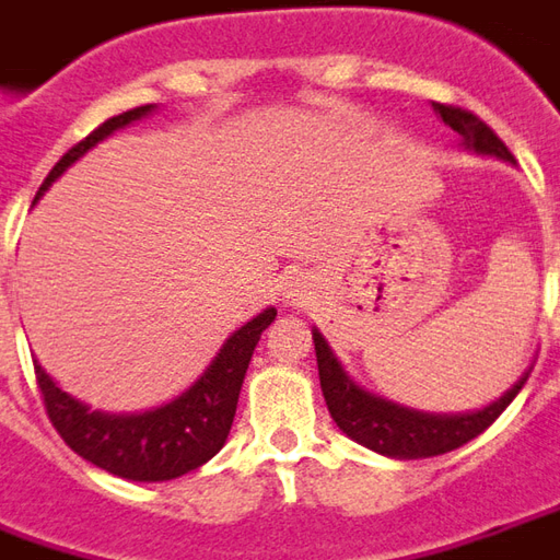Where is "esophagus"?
<instances>
[{"instance_id": "esophagus-1", "label": "esophagus", "mask_w": 560, "mask_h": 560, "mask_svg": "<svg viewBox=\"0 0 560 560\" xmlns=\"http://www.w3.org/2000/svg\"><path fill=\"white\" fill-rule=\"evenodd\" d=\"M287 295H295V299H299V289H289Z\"/></svg>"}]
</instances>
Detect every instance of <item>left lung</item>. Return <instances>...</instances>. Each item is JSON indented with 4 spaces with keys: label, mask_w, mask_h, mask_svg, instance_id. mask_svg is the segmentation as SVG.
I'll return each instance as SVG.
<instances>
[{
    "label": "left lung",
    "mask_w": 560,
    "mask_h": 560,
    "mask_svg": "<svg viewBox=\"0 0 560 560\" xmlns=\"http://www.w3.org/2000/svg\"><path fill=\"white\" fill-rule=\"evenodd\" d=\"M433 109L439 112V118L451 130H457L464 137L466 149H472L479 155L515 161L506 149V142L500 140L479 115L460 109V106H445V103H433ZM314 350H317L319 387H323L329 415L338 423V430L350 435L353 442L365 445V448L387 454V457H399V460L448 454V451L472 442L476 435L485 433L493 420L506 411V405L518 396L524 381L530 375V372H524L497 402L485 405L479 411H469V415H423V411L387 402V399L357 387L347 377L338 357L331 353V347L326 345V338L317 329H314Z\"/></svg>",
    "instance_id": "8db88e82"
}]
</instances>
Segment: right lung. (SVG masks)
Here are the masks:
<instances>
[{"instance_id":"add662e5","label":"right lung","mask_w":560,"mask_h":560,"mask_svg":"<svg viewBox=\"0 0 560 560\" xmlns=\"http://www.w3.org/2000/svg\"><path fill=\"white\" fill-rule=\"evenodd\" d=\"M149 112H155L152 103L121 112L109 121H103L79 145H72L67 155L54 164L48 179L36 191V200L51 188L54 179H60L67 173V167H72L84 152H91L96 142H103L121 127L140 121ZM273 317H277V311L265 307L246 326L231 331L229 341L215 353V360L207 365V372L188 390L179 393L173 402L142 411V415L91 411L88 405L60 390L54 384V377L38 362H33L45 411L69 448L112 476L133 481L179 479L185 472L207 464L225 445L231 423H234V411H237L243 375L249 369L261 331L271 326Z\"/></svg>"}]
</instances>
